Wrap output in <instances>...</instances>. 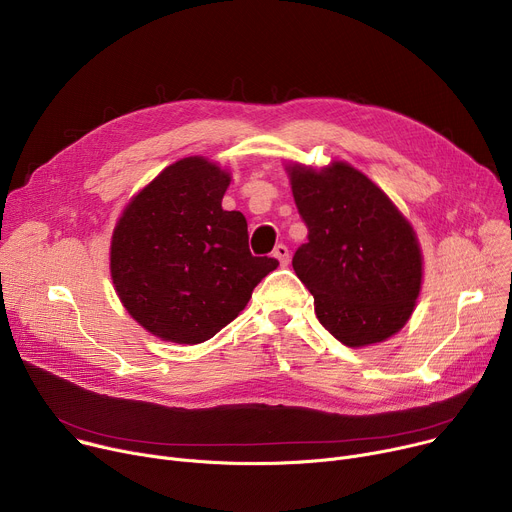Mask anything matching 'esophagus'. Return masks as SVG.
<instances>
[{
    "label": "esophagus",
    "mask_w": 512,
    "mask_h": 512,
    "mask_svg": "<svg viewBox=\"0 0 512 512\" xmlns=\"http://www.w3.org/2000/svg\"><path fill=\"white\" fill-rule=\"evenodd\" d=\"M273 257H275L277 261H280L282 267H286V265L290 263V251H288L286 245H277V247L273 249Z\"/></svg>",
    "instance_id": "34e87169"
}]
</instances>
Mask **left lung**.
Wrapping results in <instances>:
<instances>
[{"instance_id":"obj_1","label":"left lung","mask_w":512,"mask_h":512,"mask_svg":"<svg viewBox=\"0 0 512 512\" xmlns=\"http://www.w3.org/2000/svg\"><path fill=\"white\" fill-rule=\"evenodd\" d=\"M308 228L292 265L314 296L320 324L347 347L386 341L410 318L423 255L408 220L355 167H288Z\"/></svg>"}]
</instances>
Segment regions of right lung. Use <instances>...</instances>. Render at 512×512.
I'll use <instances>...</instances> for the list:
<instances>
[{
	"label": "right lung",
	"mask_w": 512,
	"mask_h": 512,
	"mask_svg": "<svg viewBox=\"0 0 512 512\" xmlns=\"http://www.w3.org/2000/svg\"><path fill=\"white\" fill-rule=\"evenodd\" d=\"M230 175L204 157L165 167L122 212L110 271L128 314L163 341L212 339L277 259L253 257L247 220L222 210Z\"/></svg>",
	"instance_id": "add662e5"
}]
</instances>
